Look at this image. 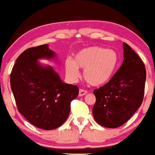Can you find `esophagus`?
<instances>
[{
  "label": "esophagus",
  "instance_id": "1",
  "mask_svg": "<svg viewBox=\"0 0 155 155\" xmlns=\"http://www.w3.org/2000/svg\"><path fill=\"white\" fill-rule=\"evenodd\" d=\"M87 91L86 90H84V89H80L79 91V96H83V95H85V94H87Z\"/></svg>",
  "mask_w": 155,
  "mask_h": 155
}]
</instances>
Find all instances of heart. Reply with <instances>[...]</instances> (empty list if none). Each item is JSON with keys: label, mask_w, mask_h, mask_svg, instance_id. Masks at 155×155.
Instances as JSON below:
<instances>
[{"label": "heart", "mask_w": 155, "mask_h": 155, "mask_svg": "<svg viewBox=\"0 0 155 155\" xmlns=\"http://www.w3.org/2000/svg\"><path fill=\"white\" fill-rule=\"evenodd\" d=\"M118 55L113 49L101 47H90L81 49L75 54L74 61H65V70L71 79L79 76L78 68L84 69L83 76L87 83L93 86L106 83L116 70Z\"/></svg>", "instance_id": "1"}]
</instances>
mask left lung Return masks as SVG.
<instances>
[{
    "label": "left lung",
    "mask_w": 155,
    "mask_h": 155,
    "mask_svg": "<svg viewBox=\"0 0 155 155\" xmlns=\"http://www.w3.org/2000/svg\"><path fill=\"white\" fill-rule=\"evenodd\" d=\"M124 61L111 79L93 91L96 101L93 114L97 123L107 128L121 127L142 104L146 69L138 54L124 42Z\"/></svg>",
    "instance_id": "8db88e82"
}]
</instances>
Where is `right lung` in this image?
I'll return each mask as SVG.
<instances>
[{
    "label": "right lung",
    "mask_w": 155,
    "mask_h": 155,
    "mask_svg": "<svg viewBox=\"0 0 155 155\" xmlns=\"http://www.w3.org/2000/svg\"><path fill=\"white\" fill-rule=\"evenodd\" d=\"M55 57L48 45L26 49L16 59L10 76L11 87L19 113L34 126L51 130L62 126L78 97L77 85L63 83L50 66L37 60Z\"/></svg>",
    "instance_id": "1"
}]
</instances>
